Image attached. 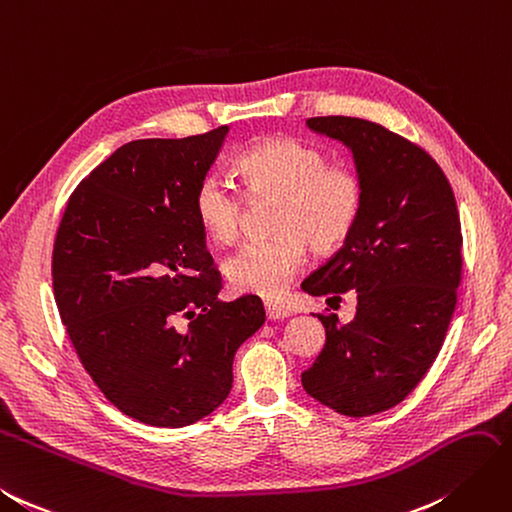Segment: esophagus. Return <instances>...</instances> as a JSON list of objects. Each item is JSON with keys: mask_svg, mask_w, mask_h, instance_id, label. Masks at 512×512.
I'll list each match as a JSON object with an SVG mask.
<instances>
[{"mask_svg": "<svg viewBox=\"0 0 512 512\" xmlns=\"http://www.w3.org/2000/svg\"><path fill=\"white\" fill-rule=\"evenodd\" d=\"M265 312H267L269 321H282V319H286V316H290V310H286L284 306H278V303H273V301L265 303Z\"/></svg>", "mask_w": 512, "mask_h": 512, "instance_id": "esophagus-1", "label": "esophagus"}]
</instances>
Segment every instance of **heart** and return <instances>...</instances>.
<instances>
[{"instance_id": "b5f03b06", "label": "heart", "mask_w": 512, "mask_h": 512, "mask_svg": "<svg viewBox=\"0 0 512 512\" xmlns=\"http://www.w3.org/2000/svg\"><path fill=\"white\" fill-rule=\"evenodd\" d=\"M321 148L295 137H267L237 157L252 196H280L271 239L241 245L224 262L228 284L243 295L280 299L308 256L334 252L349 239L364 204V183L347 165H327ZM193 211L217 243L239 234L243 198L222 174H206L193 193Z\"/></svg>"}]
</instances>
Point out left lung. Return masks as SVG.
<instances>
[{"label": "left lung", "mask_w": 512, "mask_h": 512, "mask_svg": "<svg viewBox=\"0 0 512 512\" xmlns=\"http://www.w3.org/2000/svg\"><path fill=\"white\" fill-rule=\"evenodd\" d=\"M306 127L351 150L364 204L349 239L301 284L312 297L357 293L349 325L319 316L325 347L301 383L321 405L364 418L405 400L444 344L463 267L459 211L439 165L405 137L351 116Z\"/></svg>", "instance_id": "8db88e82"}]
</instances>
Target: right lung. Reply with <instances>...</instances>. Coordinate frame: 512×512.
Masks as SVG:
<instances>
[{
  "label": "right lung",
  "mask_w": 512,
  "mask_h": 512,
  "mask_svg": "<svg viewBox=\"0 0 512 512\" xmlns=\"http://www.w3.org/2000/svg\"><path fill=\"white\" fill-rule=\"evenodd\" d=\"M228 133L120 146L75 189L55 237V303L81 364L109 403L150 426H189L222 405L234 353L265 323L256 295L217 297L193 211Z\"/></svg>",
  "instance_id": "add662e5"
}]
</instances>
